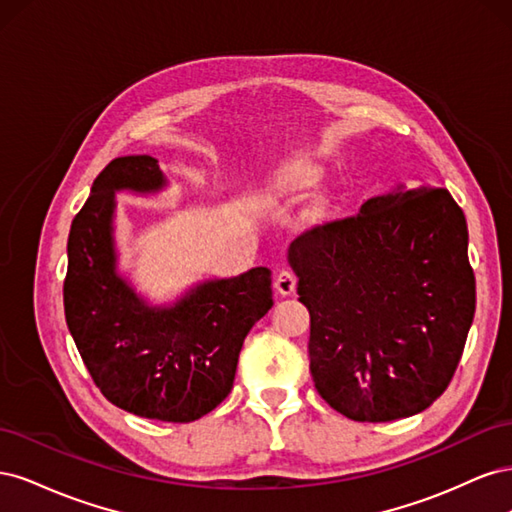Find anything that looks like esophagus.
Here are the masks:
<instances>
[{"label": "esophagus", "instance_id": "esophagus-1", "mask_svg": "<svg viewBox=\"0 0 512 512\" xmlns=\"http://www.w3.org/2000/svg\"><path fill=\"white\" fill-rule=\"evenodd\" d=\"M275 290L282 294V297H290V294L297 290V275L290 269H282L275 277Z\"/></svg>", "mask_w": 512, "mask_h": 512}]
</instances>
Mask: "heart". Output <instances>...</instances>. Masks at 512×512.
Returning a JSON list of instances; mask_svg holds the SVG:
<instances>
[{"mask_svg": "<svg viewBox=\"0 0 512 512\" xmlns=\"http://www.w3.org/2000/svg\"><path fill=\"white\" fill-rule=\"evenodd\" d=\"M320 177H322V170L314 162L297 160V162L284 164L265 188L260 190V198L262 203L267 205L297 203V200H301L307 194V190L314 188V185L320 181ZM327 213H329L327 198H320L305 211V222L318 224L327 218Z\"/></svg>", "mask_w": 512, "mask_h": 512, "instance_id": "b5f03b06", "label": "heart"}]
</instances>
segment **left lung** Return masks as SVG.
I'll return each instance as SVG.
<instances>
[{
	"label": "left lung",
	"mask_w": 512,
	"mask_h": 512,
	"mask_svg": "<svg viewBox=\"0 0 512 512\" xmlns=\"http://www.w3.org/2000/svg\"><path fill=\"white\" fill-rule=\"evenodd\" d=\"M288 262L309 309V371L352 421L423 412L451 382L476 307L466 215L444 188L369 198L303 232Z\"/></svg>",
	"instance_id": "1"
}]
</instances>
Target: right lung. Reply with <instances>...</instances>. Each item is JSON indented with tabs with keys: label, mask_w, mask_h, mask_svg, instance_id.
Here are the masks:
<instances>
[{
	"label": "right lung",
	"mask_w": 512,
	"mask_h": 512,
	"mask_svg": "<svg viewBox=\"0 0 512 512\" xmlns=\"http://www.w3.org/2000/svg\"><path fill=\"white\" fill-rule=\"evenodd\" d=\"M151 156L115 158L91 185L68 237L66 322L102 395L164 423H192L228 397L243 339L273 305L271 271L196 284L173 305H149L117 273L115 194H156Z\"/></svg>",
	"instance_id": "right-lung-1"
}]
</instances>
